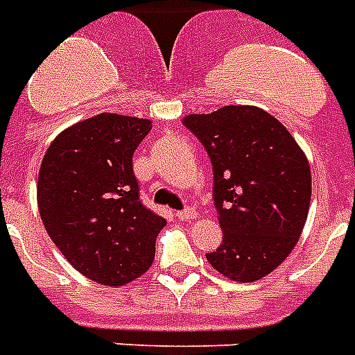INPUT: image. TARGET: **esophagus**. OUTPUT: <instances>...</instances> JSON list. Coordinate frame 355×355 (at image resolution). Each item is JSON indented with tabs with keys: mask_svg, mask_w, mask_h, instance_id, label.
I'll return each instance as SVG.
<instances>
[{
	"mask_svg": "<svg viewBox=\"0 0 355 355\" xmlns=\"http://www.w3.org/2000/svg\"><path fill=\"white\" fill-rule=\"evenodd\" d=\"M177 217L180 218V220H193V218H197V211H195L193 207H186V209L177 213Z\"/></svg>",
	"mask_w": 355,
	"mask_h": 355,
	"instance_id": "esophagus-1",
	"label": "esophagus"
}]
</instances>
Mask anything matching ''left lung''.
Wrapping results in <instances>:
<instances>
[{
    "label": "left lung",
    "instance_id": "8db88e82",
    "mask_svg": "<svg viewBox=\"0 0 355 355\" xmlns=\"http://www.w3.org/2000/svg\"><path fill=\"white\" fill-rule=\"evenodd\" d=\"M213 164L223 244L207 253L224 277L253 282L292 253L306 223L312 173L277 118L255 105H224L182 120Z\"/></svg>",
    "mask_w": 355,
    "mask_h": 355
}]
</instances>
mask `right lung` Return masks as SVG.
<instances>
[{
	"mask_svg": "<svg viewBox=\"0 0 355 355\" xmlns=\"http://www.w3.org/2000/svg\"><path fill=\"white\" fill-rule=\"evenodd\" d=\"M151 120L102 112L62 131L37 175V207L56 248L78 272L122 286L148 272L166 218L144 206L132 153Z\"/></svg>",
	"mask_w": 355,
	"mask_h": 355,
	"instance_id": "right-lung-1",
	"label": "right lung"
}]
</instances>
